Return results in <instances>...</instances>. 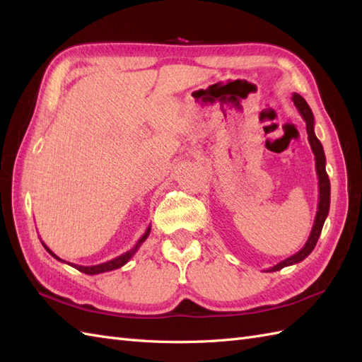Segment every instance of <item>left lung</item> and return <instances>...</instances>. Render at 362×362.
I'll use <instances>...</instances> for the list:
<instances>
[{"label":"left lung","instance_id":"8db88e82","mask_svg":"<svg viewBox=\"0 0 362 362\" xmlns=\"http://www.w3.org/2000/svg\"><path fill=\"white\" fill-rule=\"evenodd\" d=\"M292 103L297 107L298 113L302 115L303 121L306 122V134H308V141L311 144V149L314 153V160H316V173H317V179H319V204H317V213H316V219H314V226L311 233L308 236V241L305 243V245L300 249L294 255H291L289 258L280 261L279 264H275L272 267L267 269V272H275L280 271V269L297 264L300 261H303L310 253L314 250L317 244V240L322 232V227H324V222L328 216L329 211V179L328 174L325 171V152L324 148H322V143L317 140L316 134H314V115L310 109V105L306 104L305 99L294 93L292 95Z\"/></svg>","mask_w":362,"mask_h":362}]
</instances>
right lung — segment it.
Returning <instances> with one entry per match:
<instances>
[{
  "mask_svg": "<svg viewBox=\"0 0 362 362\" xmlns=\"http://www.w3.org/2000/svg\"><path fill=\"white\" fill-rule=\"evenodd\" d=\"M149 233H151V226L146 228V232H144V235L140 238V240H138V243L134 245L132 249L130 250H127L126 253H122V255H119V257H117V258H113V259H110V261H105V263H101V264H95V266H79V264H73V263H66V261H64L62 258H59L56 253H54L48 245H46L45 243H42L43 244V247L46 249V252L49 253V255H52L54 258L56 259H59V261H62V263H66V264H70V266H73L74 269H78V271H81V272H83V274H88V275H96V274H103V272H109V271H115V269H119L121 266H124L127 261L132 258L134 255H135V252L140 249V245L146 241V238L149 236Z\"/></svg>",
  "mask_w": 362,
  "mask_h": 362,
  "instance_id": "obj_1",
  "label": "right lung"
}]
</instances>
